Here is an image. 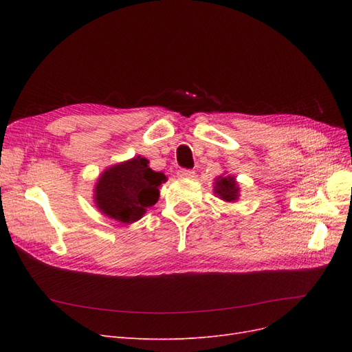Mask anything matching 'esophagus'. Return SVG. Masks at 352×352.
Wrapping results in <instances>:
<instances>
[{
    "label": "esophagus",
    "mask_w": 352,
    "mask_h": 352,
    "mask_svg": "<svg viewBox=\"0 0 352 352\" xmlns=\"http://www.w3.org/2000/svg\"><path fill=\"white\" fill-rule=\"evenodd\" d=\"M194 175H195L194 170H189V168H179L177 170V177L190 179V177H194Z\"/></svg>",
    "instance_id": "esophagus-1"
}]
</instances>
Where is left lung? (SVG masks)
<instances>
[{
    "instance_id": "1",
    "label": "left lung",
    "mask_w": 352,
    "mask_h": 352,
    "mask_svg": "<svg viewBox=\"0 0 352 352\" xmlns=\"http://www.w3.org/2000/svg\"><path fill=\"white\" fill-rule=\"evenodd\" d=\"M216 194H219V197L221 199H225L228 202L235 201L238 198V188L235 185V177H219L216 180Z\"/></svg>"
}]
</instances>
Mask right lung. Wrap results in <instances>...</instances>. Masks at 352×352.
<instances>
[{"mask_svg": "<svg viewBox=\"0 0 352 352\" xmlns=\"http://www.w3.org/2000/svg\"><path fill=\"white\" fill-rule=\"evenodd\" d=\"M163 182V172H154L148 160L136 157L105 170L95 186V202L104 214L129 225L158 201Z\"/></svg>", "mask_w": 352, "mask_h": 352, "instance_id": "1", "label": "right lung"}]
</instances>
